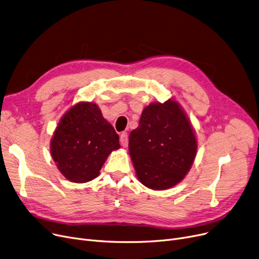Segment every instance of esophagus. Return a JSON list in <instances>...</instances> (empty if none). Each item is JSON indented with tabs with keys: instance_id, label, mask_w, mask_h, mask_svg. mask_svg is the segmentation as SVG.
Instances as JSON below:
<instances>
[{
	"instance_id": "34e87169",
	"label": "esophagus",
	"mask_w": 259,
	"mask_h": 259,
	"mask_svg": "<svg viewBox=\"0 0 259 259\" xmlns=\"http://www.w3.org/2000/svg\"><path fill=\"white\" fill-rule=\"evenodd\" d=\"M120 143L122 146H127V143H128V137H127V133L123 132L121 133L120 135Z\"/></svg>"
}]
</instances>
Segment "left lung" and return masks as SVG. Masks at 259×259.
<instances>
[{"instance_id":"obj_1","label":"left lung","mask_w":259,"mask_h":259,"mask_svg":"<svg viewBox=\"0 0 259 259\" xmlns=\"http://www.w3.org/2000/svg\"><path fill=\"white\" fill-rule=\"evenodd\" d=\"M128 150L137 177L152 190L179 183L194 162L197 140L191 122L174 100L151 103L131 132Z\"/></svg>"}]
</instances>
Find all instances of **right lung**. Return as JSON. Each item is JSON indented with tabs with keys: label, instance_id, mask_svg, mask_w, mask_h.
<instances>
[{
	"label": "right lung",
	"instance_id": "right-lung-1",
	"mask_svg": "<svg viewBox=\"0 0 259 259\" xmlns=\"http://www.w3.org/2000/svg\"><path fill=\"white\" fill-rule=\"evenodd\" d=\"M118 149V134L93 102L73 105L60 120L51 141L61 174L77 183L95 179L108 155Z\"/></svg>",
	"mask_w": 259,
	"mask_h": 259
}]
</instances>
